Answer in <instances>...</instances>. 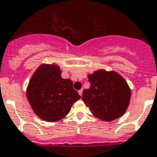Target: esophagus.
Instances as JSON below:
<instances>
[{"label": "esophagus", "mask_w": 157, "mask_h": 157, "mask_svg": "<svg viewBox=\"0 0 157 157\" xmlns=\"http://www.w3.org/2000/svg\"><path fill=\"white\" fill-rule=\"evenodd\" d=\"M78 93H79V95H80V96H82V93H83V89H80V91H79V92H78Z\"/></svg>", "instance_id": "obj_1"}]
</instances>
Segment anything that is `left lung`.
<instances>
[{
	"mask_svg": "<svg viewBox=\"0 0 157 157\" xmlns=\"http://www.w3.org/2000/svg\"><path fill=\"white\" fill-rule=\"evenodd\" d=\"M90 88L82 99L94 116L111 122L126 112L131 92L123 77L115 72L99 70L88 75Z\"/></svg>",
	"mask_w": 157,
	"mask_h": 157,
	"instance_id": "obj_1",
	"label": "left lung"
}]
</instances>
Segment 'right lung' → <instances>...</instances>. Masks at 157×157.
Returning a JSON list of instances; mask_svg holds the SVG:
<instances>
[{
    "label": "right lung",
    "mask_w": 157,
    "mask_h": 157,
    "mask_svg": "<svg viewBox=\"0 0 157 157\" xmlns=\"http://www.w3.org/2000/svg\"><path fill=\"white\" fill-rule=\"evenodd\" d=\"M27 97L39 118L55 122L69 114L80 95L73 88L70 79L62 78L59 66L42 65L30 80Z\"/></svg>",
    "instance_id": "obj_1"
}]
</instances>
